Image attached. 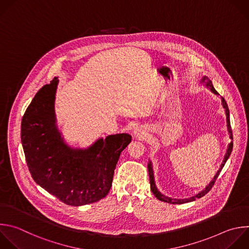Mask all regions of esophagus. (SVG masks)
<instances>
[{"label": "esophagus", "mask_w": 249, "mask_h": 249, "mask_svg": "<svg viewBox=\"0 0 249 249\" xmlns=\"http://www.w3.org/2000/svg\"><path fill=\"white\" fill-rule=\"evenodd\" d=\"M134 136L139 139H143V137H145V133L142 129L137 128L134 130Z\"/></svg>", "instance_id": "1"}]
</instances>
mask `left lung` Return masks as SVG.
<instances>
[{"instance_id":"left-lung-1","label":"left lung","mask_w":249,"mask_h":249,"mask_svg":"<svg viewBox=\"0 0 249 249\" xmlns=\"http://www.w3.org/2000/svg\"><path fill=\"white\" fill-rule=\"evenodd\" d=\"M200 82H201V83H203V84H204V85H205V86H206V87H207V88H208V89H209L213 94H215V95L219 96V94L217 93V91L214 89V87H213V85H212V82L208 79V77H207V76H203ZM221 101H222V106H223V107L225 108L226 119H227V128H228V132H229L230 139L231 140V142L229 143V145H228V148H227L226 154H225V156H224V160H223V162H222V164H221V166H220L219 170L217 171L216 175L214 176V178L212 179V181L209 183V185H208V186H206V188H205L203 191H201L200 193H198L197 195H196V196H192V197H189V198H184V199L172 198V197H168V196H164L163 194H161V193L157 190V188H156V186H155V181H154V175H153L152 163H151V161L149 160V161H148V164H147V169H148V175H149L150 190H151L152 194L155 196V197H156L157 199H159V200H161V201H164V202H167V203H172V204H183V203L191 202V201L196 200V198H200V197L204 196H205V195H206V194H207V193L212 189V187L214 186V183L216 182V180H217L218 176L220 175V172L222 171V169H223V167H224L225 163L227 162V160H228V158L230 157V155H231V150H232V132H231V124H230V111H229V107H228V105H227V103H226L225 99H224V98H221Z\"/></svg>"}]
</instances>
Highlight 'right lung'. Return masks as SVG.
Wrapping results in <instances>:
<instances>
[{"instance_id": "obj_1", "label": "right lung", "mask_w": 249, "mask_h": 249, "mask_svg": "<svg viewBox=\"0 0 249 249\" xmlns=\"http://www.w3.org/2000/svg\"><path fill=\"white\" fill-rule=\"evenodd\" d=\"M54 77L41 88L21 121V142L33 180L67 205L81 206L106 197L129 134L109 135L87 148L68 145L56 126Z\"/></svg>"}]
</instances>
